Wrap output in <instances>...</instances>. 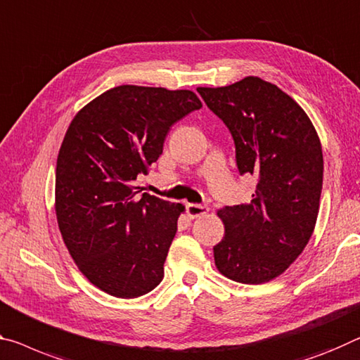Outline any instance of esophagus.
Masks as SVG:
<instances>
[{"instance_id": "1", "label": "esophagus", "mask_w": 360, "mask_h": 360, "mask_svg": "<svg viewBox=\"0 0 360 360\" xmlns=\"http://www.w3.org/2000/svg\"><path fill=\"white\" fill-rule=\"evenodd\" d=\"M208 207L207 205H200V203H187L186 205V211H187V216L189 218H198V216H202L205 213H208Z\"/></svg>"}]
</instances>
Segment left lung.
Instances as JSON below:
<instances>
[{"instance_id":"obj_1","label":"left lung","mask_w":360,"mask_h":360,"mask_svg":"<svg viewBox=\"0 0 360 360\" xmlns=\"http://www.w3.org/2000/svg\"><path fill=\"white\" fill-rule=\"evenodd\" d=\"M197 91L231 131L238 173L256 178L252 202L218 211L226 233L213 248L216 267L240 283L269 282L312 236L323 178L321 141L303 108L258 77Z\"/></svg>"}]
</instances>
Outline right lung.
<instances>
[{
	"label": "right lung",
	"mask_w": 360,
	"mask_h": 360,
	"mask_svg": "<svg viewBox=\"0 0 360 360\" xmlns=\"http://www.w3.org/2000/svg\"><path fill=\"white\" fill-rule=\"evenodd\" d=\"M200 107L192 91L123 84L72 120L57 155V224L102 292L138 298L162 282L184 207L141 193L134 181L162 155L169 128Z\"/></svg>",
	"instance_id": "1"
}]
</instances>
